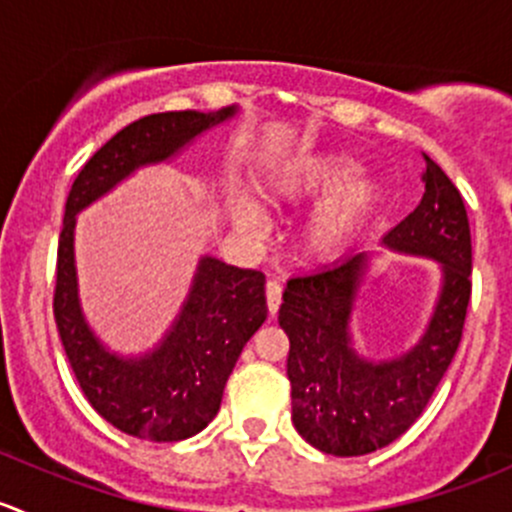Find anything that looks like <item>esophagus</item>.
I'll list each match as a JSON object with an SVG mask.
<instances>
[{
    "instance_id": "1",
    "label": "esophagus",
    "mask_w": 512,
    "mask_h": 512,
    "mask_svg": "<svg viewBox=\"0 0 512 512\" xmlns=\"http://www.w3.org/2000/svg\"><path fill=\"white\" fill-rule=\"evenodd\" d=\"M265 294H267V309H270V314H277V309H280V304H282V285H280V282L267 280Z\"/></svg>"
}]
</instances>
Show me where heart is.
I'll return each instance as SVG.
<instances>
[{
    "label": "heart",
    "instance_id": "obj_1",
    "mask_svg": "<svg viewBox=\"0 0 512 512\" xmlns=\"http://www.w3.org/2000/svg\"><path fill=\"white\" fill-rule=\"evenodd\" d=\"M356 173V160L344 153H309L294 158L270 180V193L282 203H304L324 195L304 225V247L314 257H337L347 250L379 203V188ZM230 213L242 230H260L262 210L247 193H232Z\"/></svg>",
    "mask_w": 512,
    "mask_h": 512
}]
</instances>
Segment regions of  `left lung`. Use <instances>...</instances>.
Returning a JSON list of instances; mask_svg holds the SVG:
<instances>
[{"instance_id": "obj_1", "label": "left lung", "mask_w": 512, "mask_h": 512, "mask_svg": "<svg viewBox=\"0 0 512 512\" xmlns=\"http://www.w3.org/2000/svg\"><path fill=\"white\" fill-rule=\"evenodd\" d=\"M423 160L421 203L384 237L391 250L431 257L443 267L436 312L414 349L381 364L352 349L349 322L366 275L364 252L292 277L282 294L294 428L332 456H366L409 431L461 344L471 302V225L451 178L426 153Z\"/></svg>"}]
</instances>
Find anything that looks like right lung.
I'll return each mask as SVG.
<instances>
[{
	"label": "right lung",
	"instance_id": "1",
	"mask_svg": "<svg viewBox=\"0 0 512 512\" xmlns=\"http://www.w3.org/2000/svg\"><path fill=\"white\" fill-rule=\"evenodd\" d=\"M235 113L168 111L128 123L84 163L66 198L56 252L54 319L89 404L128 436L173 443L203 431L220 411L227 376L267 319L265 275L203 257L178 322L153 354L121 359L98 344L76 297V213L146 163L170 158Z\"/></svg>",
	"mask_w": 512,
	"mask_h": 512
}]
</instances>
